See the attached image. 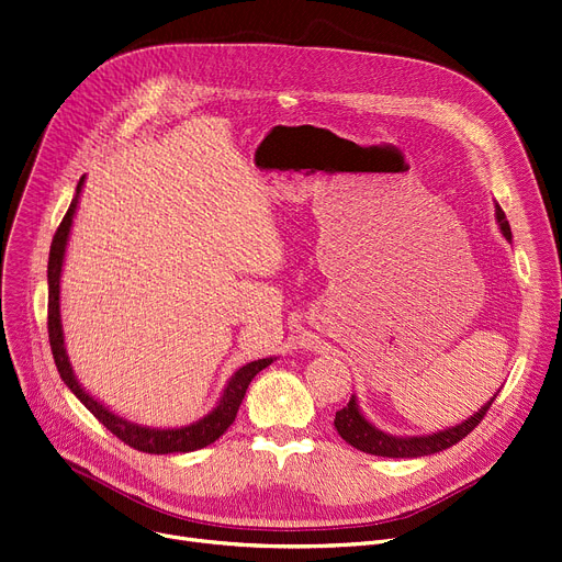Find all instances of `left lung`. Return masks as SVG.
<instances>
[{
  "label": "left lung",
  "instance_id": "obj_1",
  "mask_svg": "<svg viewBox=\"0 0 562 562\" xmlns=\"http://www.w3.org/2000/svg\"><path fill=\"white\" fill-rule=\"evenodd\" d=\"M495 221L499 225L502 236L510 243V225L506 221V215L502 211V206L495 202ZM499 392L493 394L491 401H486L477 412L472 416H468L465 420L431 431V435H416V437H398V435H390V431L380 429L378 425H373L360 409L358 396L353 394L351 401L347 403V407L339 409L335 414V429L337 435L347 441L349 446L367 452V454H375V457H392V459H414V457H427L435 454L441 450L452 448L454 443H459L463 437H468L470 431L480 425V420L484 418V414L488 412V407L493 405V401L497 398Z\"/></svg>",
  "mask_w": 562,
  "mask_h": 562
}]
</instances>
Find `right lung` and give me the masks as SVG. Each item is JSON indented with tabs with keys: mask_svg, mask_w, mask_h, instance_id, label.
Wrapping results in <instances>:
<instances>
[{
	"mask_svg": "<svg viewBox=\"0 0 562 562\" xmlns=\"http://www.w3.org/2000/svg\"><path fill=\"white\" fill-rule=\"evenodd\" d=\"M85 187V176L80 178L76 187V195L65 213V218L54 236L52 251H49V268H47V281H49V341H52V353L58 367V373L63 382L69 386L71 394L88 407L114 437H119L123 443L139 452L148 454H176V452H193L211 446L215 439H221L227 427L234 423L236 412L245 398L247 386L251 378L270 367L277 358H263V360H254L243 364L240 369L234 371V375L227 380L225 390L215 403V407L204 414L202 418L180 425V427H150L135 423L131 418H125L116 412H112L108 405H103L99 398H94L80 380L74 373V367L69 362V353L65 347V330H63V317H60V279H63V266H65V254H67V243L71 236L74 227V215L78 211L80 193Z\"/></svg>",
	"mask_w": 562,
	"mask_h": 562,
	"instance_id": "add662e5",
	"label": "right lung"
}]
</instances>
